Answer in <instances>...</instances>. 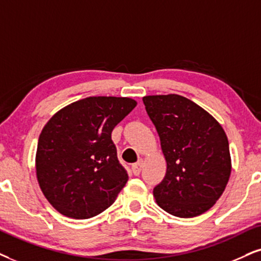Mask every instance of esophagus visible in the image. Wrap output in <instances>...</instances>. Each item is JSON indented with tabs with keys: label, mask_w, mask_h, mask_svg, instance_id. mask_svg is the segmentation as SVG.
Listing matches in <instances>:
<instances>
[{
	"label": "esophagus",
	"mask_w": 261,
	"mask_h": 261,
	"mask_svg": "<svg viewBox=\"0 0 261 261\" xmlns=\"http://www.w3.org/2000/svg\"><path fill=\"white\" fill-rule=\"evenodd\" d=\"M143 160H140V161H137L136 164H134L133 165V173L135 174V176H138V174L141 173V171H142V167H143Z\"/></svg>",
	"instance_id": "esophagus-1"
}]
</instances>
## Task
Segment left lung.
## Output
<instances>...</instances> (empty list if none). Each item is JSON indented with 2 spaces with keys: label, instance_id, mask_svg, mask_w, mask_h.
Returning a JSON list of instances; mask_svg holds the SVG:
<instances>
[{
  "label": "left lung",
  "instance_id": "obj_1",
  "mask_svg": "<svg viewBox=\"0 0 261 261\" xmlns=\"http://www.w3.org/2000/svg\"><path fill=\"white\" fill-rule=\"evenodd\" d=\"M143 103L167 164L163 182L153 190L155 202L180 218L200 216L229 182L231 156L225 131L213 115L180 95H150Z\"/></svg>",
  "mask_w": 261,
  "mask_h": 261
}]
</instances>
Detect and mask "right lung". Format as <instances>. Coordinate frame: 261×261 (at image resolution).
Listing matches in <instances>:
<instances>
[{
    "label": "right lung",
    "instance_id": "add662e5",
    "mask_svg": "<svg viewBox=\"0 0 261 261\" xmlns=\"http://www.w3.org/2000/svg\"><path fill=\"white\" fill-rule=\"evenodd\" d=\"M136 105L130 97H87L61 108L42 128L36 174L59 213L88 219L117 199L128 176L111 134Z\"/></svg>",
    "mask_w": 261,
    "mask_h": 261
}]
</instances>
